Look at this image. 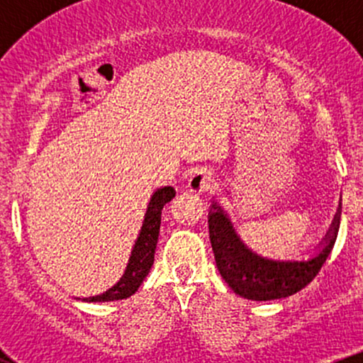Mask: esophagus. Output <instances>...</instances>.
Wrapping results in <instances>:
<instances>
[{
	"instance_id": "obj_1",
	"label": "esophagus",
	"mask_w": 363,
	"mask_h": 363,
	"mask_svg": "<svg viewBox=\"0 0 363 363\" xmlns=\"http://www.w3.org/2000/svg\"><path fill=\"white\" fill-rule=\"evenodd\" d=\"M211 181H213V179H211L210 174L194 172L193 176L189 177V181H187V187H189L191 193L203 194V193H206V191L211 187Z\"/></svg>"
}]
</instances>
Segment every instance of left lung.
<instances>
[{"instance_id": "1", "label": "left lung", "mask_w": 363, "mask_h": 363, "mask_svg": "<svg viewBox=\"0 0 363 363\" xmlns=\"http://www.w3.org/2000/svg\"><path fill=\"white\" fill-rule=\"evenodd\" d=\"M340 208L315 256L307 261H274L251 251L237 235L222 206L213 201L208 215V228L216 268L227 285L249 301L261 302L290 297L314 280L333 251L340 230Z\"/></svg>"}]
</instances>
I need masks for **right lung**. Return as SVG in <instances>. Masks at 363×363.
<instances>
[{
    "mask_svg": "<svg viewBox=\"0 0 363 363\" xmlns=\"http://www.w3.org/2000/svg\"><path fill=\"white\" fill-rule=\"evenodd\" d=\"M176 196L174 187L165 186L157 189L150 198L147 213H145L143 225L138 239H136L135 247H133L131 256H129L128 266L124 269L121 280L116 283L109 290H106L101 295L95 297L83 298L86 302H112L123 301V298L131 297L140 285L143 283L147 274L152 268L153 259H155V249L158 240V232H160V220H162V208H164L170 199Z\"/></svg>",
    "mask_w": 363,
    "mask_h": 363,
    "instance_id": "1",
    "label": "right lung"
}]
</instances>
